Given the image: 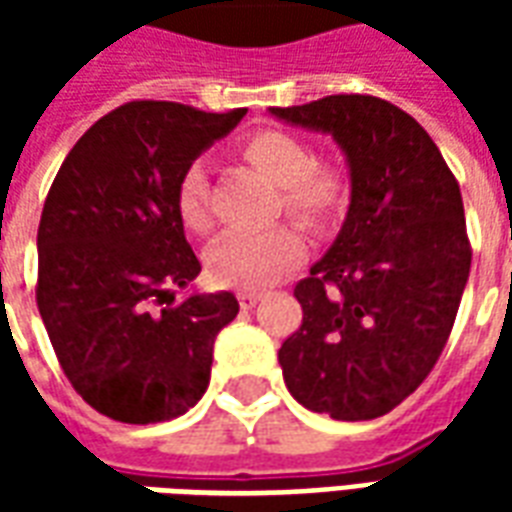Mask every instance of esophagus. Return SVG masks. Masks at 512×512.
<instances>
[{
	"label": "esophagus",
	"mask_w": 512,
	"mask_h": 512,
	"mask_svg": "<svg viewBox=\"0 0 512 512\" xmlns=\"http://www.w3.org/2000/svg\"><path fill=\"white\" fill-rule=\"evenodd\" d=\"M263 296H266L263 290H241V293H238V301H241V307H244V310H252Z\"/></svg>",
	"instance_id": "1"
}]
</instances>
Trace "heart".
I'll use <instances>...</instances> for the list:
<instances>
[{
  "mask_svg": "<svg viewBox=\"0 0 512 512\" xmlns=\"http://www.w3.org/2000/svg\"><path fill=\"white\" fill-rule=\"evenodd\" d=\"M244 156L255 164L271 183L282 189V205L299 222L310 227L332 222L345 202V180L329 164L312 161L310 147L296 136L282 131H260L249 136ZM175 211L180 224L191 233H208L211 216V189L208 172L200 161H194L178 180ZM304 238L293 227H271V230H230L219 235L208 252L205 266L224 288H263L279 279L285 271L304 260Z\"/></svg>",
  "mask_w": 512,
  "mask_h": 512,
  "instance_id": "obj_1",
  "label": "heart"
}]
</instances>
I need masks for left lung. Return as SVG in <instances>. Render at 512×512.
I'll return each instance as SVG.
<instances>
[{"label": "left lung", "instance_id": "obj_1", "mask_svg": "<svg viewBox=\"0 0 512 512\" xmlns=\"http://www.w3.org/2000/svg\"><path fill=\"white\" fill-rule=\"evenodd\" d=\"M268 112L332 136L351 183L340 233L296 285L304 318L279 348L285 384L318 414L384 417L433 370L469 279L458 180L428 131L373 95Z\"/></svg>", "mask_w": 512, "mask_h": 512}]
</instances>
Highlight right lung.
Wrapping results in <instances>:
<instances>
[{
    "instance_id": "right-lung-1",
    "label": "right lung",
    "mask_w": 512,
    "mask_h": 512,
    "mask_svg": "<svg viewBox=\"0 0 512 512\" xmlns=\"http://www.w3.org/2000/svg\"><path fill=\"white\" fill-rule=\"evenodd\" d=\"M244 115L134 101L101 117L51 183L38 227L40 318L73 389L117 422H167L208 389L216 334L238 301L191 290L172 304L200 274L175 191Z\"/></svg>"
}]
</instances>
